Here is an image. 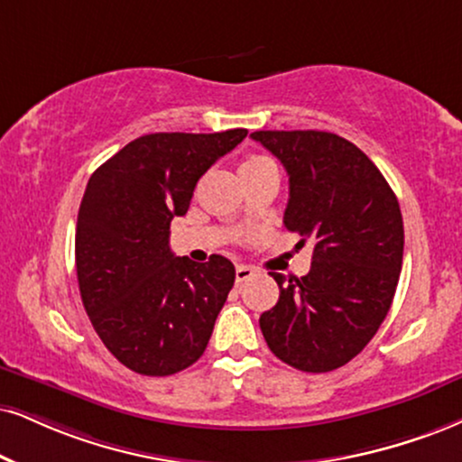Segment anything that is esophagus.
Here are the masks:
<instances>
[{"label": "esophagus", "mask_w": 462, "mask_h": 462, "mask_svg": "<svg viewBox=\"0 0 462 462\" xmlns=\"http://www.w3.org/2000/svg\"><path fill=\"white\" fill-rule=\"evenodd\" d=\"M254 274H257V272H254L250 265H237V267H236V281H237V282L248 281V278H253Z\"/></svg>", "instance_id": "34e87169"}]
</instances>
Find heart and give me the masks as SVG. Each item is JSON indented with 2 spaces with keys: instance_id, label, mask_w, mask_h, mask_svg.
<instances>
[{
  "instance_id": "b5f03b06",
  "label": "heart",
  "mask_w": 462,
  "mask_h": 462,
  "mask_svg": "<svg viewBox=\"0 0 462 462\" xmlns=\"http://www.w3.org/2000/svg\"><path fill=\"white\" fill-rule=\"evenodd\" d=\"M261 162H270V158L265 156H250L246 161L242 162V167H250V164H261Z\"/></svg>"
}]
</instances>
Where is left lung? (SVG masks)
Returning <instances> with one entry per match:
<instances>
[{"label": "left lung", "instance_id": "left-lung-1", "mask_svg": "<svg viewBox=\"0 0 462 462\" xmlns=\"http://www.w3.org/2000/svg\"><path fill=\"white\" fill-rule=\"evenodd\" d=\"M289 175L284 226L312 240L310 272L284 278L259 319L272 353L304 373L345 366L370 343L394 300L405 229L398 199L351 141L323 130H257Z\"/></svg>", "mask_w": 462, "mask_h": 462}]
</instances>
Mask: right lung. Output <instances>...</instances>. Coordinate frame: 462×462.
Instances as JSON below:
<instances>
[{"mask_svg":"<svg viewBox=\"0 0 462 462\" xmlns=\"http://www.w3.org/2000/svg\"><path fill=\"white\" fill-rule=\"evenodd\" d=\"M246 134L139 136L88 181L74 237L79 291L96 334L134 373L175 374L209 343L236 267L220 254L201 265L175 257L169 226L205 171Z\"/></svg>","mask_w":462,"mask_h":462,"instance_id":"right-lung-1","label":"right lung"}]
</instances>
